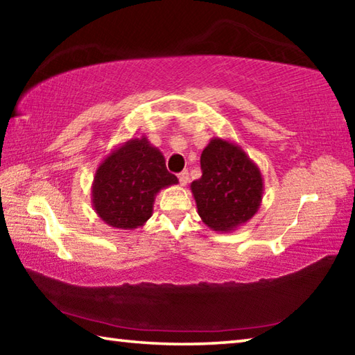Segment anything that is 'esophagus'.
Returning a JSON list of instances; mask_svg holds the SVG:
<instances>
[{"label": "esophagus", "mask_w": 355, "mask_h": 355, "mask_svg": "<svg viewBox=\"0 0 355 355\" xmlns=\"http://www.w3.org/2000/svg\"><path fill=\"white\" fill-rule=\"evenodd\" d=\"M178 180H180V184L182 186H186L189 182V173L188 171H183L182 173H178Z\"/></svg>", "instance_id": "obj_1"}]
</instances>
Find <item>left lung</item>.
I'll use <instances>...</instances> for the list:
<instances>
[{
    "label": "left lung",
    "mask_w": 355,
    "mask_h": 355,
    "mask_svg": "<svg viewBox=\"0 0 355 355\" xmlns=\"http://www.w3.org/2000/svg\"><path fill=\"white\" fill-rule=\"evenodd\" d=\"M200 166L202 177L191 183V192L203 224L218 233H232L254 218L263 200V175L236 142L211 137Z\"/></svg>",
    "instance_id": "obj_1"
}]
</instances>
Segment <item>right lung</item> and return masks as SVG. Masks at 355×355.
I'll return each instance as SVG.
<instances>
[{
    "label": "right lung",
    "mask_w": 355,
    "mask_h": 355,
    "mask_svg": "<svg viewBox=\"0 0 355 355\" xmlns=\"http://www.w3.org/2000/svg\"><path fill=\"white\" fill-rule=\"evenodd\" d=\"M177 183L163 152L147 136L131 137L100 161L91 188L92 208L110 227L135 230L152 218L156 194Z\"/></svg>",
    "instance_id": "obj_1"
}]
</instances>
